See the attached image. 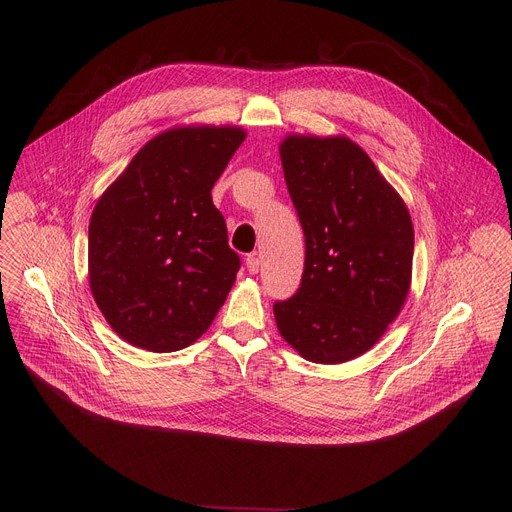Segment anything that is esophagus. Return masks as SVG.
<instances>
[{
  "mask_svg": "<svg viewBox=\"0 0 512 512\" xmlns=\"http://www.w3.org/2000/svg\"><path fill=\"white\" fill-rule=\"evenodd\" d=\"M245 265H247V271H249L251 275H255V273L259 271V257H257L255 253H253V255H247Z\"/></svg>",
  "mask_w": 512,
  "mask_h": 512,
  "instance_id": "obj_1",
  "label": "esophagus"
}]
</instances>
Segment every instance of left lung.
Instances as JSON below:
<instances>
[{
	"mask_svg": "<svg viewBox=\"0 0 512 512\" xmlns=\"http://www.w3.org/2000/svg\"><path fill=\"white\" fill-rule=\"evenodd\" d=\"M279 156L306 261L300 289L273 304L277 330L306 360H352L377 344L407 300L409 210L348 137L287 135Z\"/></svg>",
	"mask_w": 512,
	"mask_h": 512,
	"instance_id": "8db88e82",
	"label": "left lung"
}]
</instances>
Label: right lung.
I'll use <instances>...</instances> for the list:
<instances>
[{"label": "right lung", "instance_id": "right-lung-1", "mask_svg": "<svg viewBox=\"0 0 512 512\" xmlns=\"http://www.w3.org/2000/svg\"><path fill=\"white\" fill-rule=\"evenodd\" d=\"M245 139L241 127H174L150 139L99 198L89 281L129 344L174 352L196 342L241 267L210 190Z\"/></svg>", "mask_w": 512, "mask_h": 512}]
</instances>
